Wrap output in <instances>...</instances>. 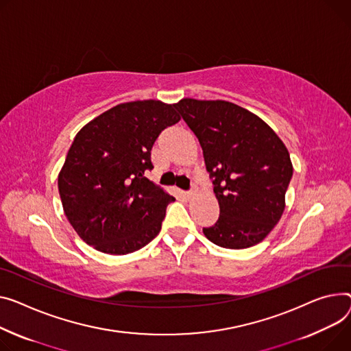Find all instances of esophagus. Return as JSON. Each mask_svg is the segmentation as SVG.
Segmentation results:
<instances>
[{
  "mask_svg": "<svg viewBox=\"0 0 351 351\" xmlns=\"http://www.w3.org/2000/svg\"><path fill=\"white\" fill-rule=\"evenodd\" d=\"M195 193H196V183H193V186H192V188L188 191V192H186L184 193V196L186 197H188V199H191V197H193L195 196Z\"/></svg>",
  "mask_w": 351,
  "mask_h": 351,
  "instance_id": "obj_1",
  "label": "esophagus"
}]
</instances>
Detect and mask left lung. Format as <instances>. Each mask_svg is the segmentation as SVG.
<instances>
[{
  "label": "left lung",
  "instance_id": "obj_1",
  "mask_svg": "<svg viewBox=\"0 0 351 351\" xmlns=\"http://www.w3.org/2000/svg\"><path fill=\"white\" fill-rule=\"evenodd\" d=\"M197 136L220 204L204 236L241 250L261 243L281 219L292 179L289 152L255 114L223 100L183 99L173 104Z\"/></svg>",
  "mask_w": 351,
  "mask_h": 351
}]
</instances>
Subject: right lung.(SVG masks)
Here are the masks:
<instances>
[{
    "label": "right lung",
    "instance_id": "1",
    "mask_svg": "<svg viewBox=\"0 0 351 351\" xmlns=\"http://www.w3.org/2000/svg\"><path fill=\"white\" fill-rule=\"evenodd\" d=\"M180 117L158 100L123 103L84 125L58 178L67 220L96 250L124 255L151 243L175 200L152 183L151 149Z\"/></svg>",
    "mask_w": 351,
    "mask_h": 351
}]
</instances>
